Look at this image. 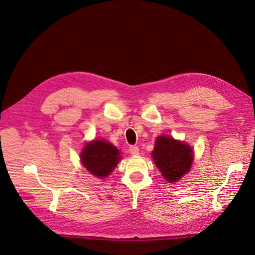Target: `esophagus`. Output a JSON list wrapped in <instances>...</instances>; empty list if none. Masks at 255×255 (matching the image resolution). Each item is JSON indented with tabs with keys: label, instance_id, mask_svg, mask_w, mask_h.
I'll return each instance as SVG.
<instances>
[{
	"label": "esophagus",
	"instance_id": "esophagus-1",
	"mask_svg": "<svg viewBox=\"0 0 255 255\" xmlns=\"http://www.w3.org/2000/svg\"><path fill=\"white\" fill-rule=\"evenodd\" d=\"M128 152L133 154V155H137V154H139V148L137 145H130L128 148Z\"/></svg>",
	"mask_w": 255,
	"mask_h": 255
}]
</instances>
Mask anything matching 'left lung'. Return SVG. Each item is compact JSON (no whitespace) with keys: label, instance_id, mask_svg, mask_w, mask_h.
<instances>
[{"label":"left lung","instance_id":"8db88e82","mask_svg":"<svg viewBox=\"0 0 255 255\" xmlns=\"http://www.w3.org/2000/svg\"><path fill=\"white\" fill-rule=\"evenodd\" d=\"M152 156L166 181L172 183L189 171L194 158L188 144L169 136L156 138Z\"/></svg>","mask_w":255,"mask_h":255}]
</instances>
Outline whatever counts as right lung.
Returning a JSON list of instances; mask_svg holds the SVG:
<instances>
[{"label": "right lung", "instance_id": "1", "mask_svg": "<svg viewBox=\"0 0 255 255\" xmlns=\"http://www.w3.org/2000/svg\"><path fill=\"white\" fill-rule=\"evenodd\" d=\"M120 158L119 150L105 140H95L87 143L81 154L84 167L101 179L114 170Z\"/></svg>", "mask_w": 255, "mask_h": 255}]
</instances>
